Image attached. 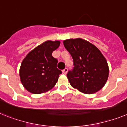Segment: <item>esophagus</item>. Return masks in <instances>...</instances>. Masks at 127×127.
<instances>
[{
  "label": "esophagus",
  "instance_id": "34e87169",
  "mask_svg": "<svg viewBox=\"0 0 127 127\" xmlns=\"http://www.w3.org/2000/svg\"><path fill=\"white\" fill-rule=\"evenodd\" d=\"M63 72L64 74H66L67 72H68V68H65L63 70Z\"/></svg>",
  "mask_w": 127,
  "mask_h": 127
}]
</instances>
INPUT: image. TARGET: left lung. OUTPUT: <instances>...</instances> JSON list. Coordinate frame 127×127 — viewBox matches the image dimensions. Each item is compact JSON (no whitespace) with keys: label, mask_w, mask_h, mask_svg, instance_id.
I'll use <instances>...</instances> for the list:
<instances>
[{"label":"left lung","mask_w":127,"mask_h":127,"mask_svg":"<svg viewBox=\"0 0 127 127\" xmlns=\"http://www.w3.org/2000/svg\"><path fill=\"white\" fill-rule=\"evenodd\" d=\"M63 44L73 59L74 66L67 73L71 86L87 94L101 90L107 81L109 68L99 50L81 38L64 40Z\"/></svg>","instance_id":"obj_1"}]
</instances>
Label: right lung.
Wrapping results in <instances>:
<instances>
[{
  "label": "right lung",
  "mask_w": 127,
  "mask_h": 127,
  "mask_svg": "<svg viewBox=\"0 0 127 127\" xmlns=\"http://www.w3.org/2000/svg\"><path fill=\"white\" fill-rule=\"evenodd\" d=\"M59 45V40H47L29 52L22 61L19 75L28 91L39 94L55 86L62 72L57 68L58 61L52 56V52Z\"/></svg>",
  "instance_id": "obj_1"
}]
</instances>
